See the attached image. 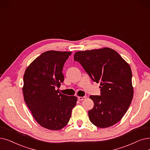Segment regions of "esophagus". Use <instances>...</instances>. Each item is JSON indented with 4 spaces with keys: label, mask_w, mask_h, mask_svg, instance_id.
<instances>
[{
    "label": "esophagus",
    "mask_w": 150,
    "mask_h": 150,
    "mask_svg": "<svg viewBox=\"0 0 150 150\" xmlns=\"http://www.w3.org/2000/svg\"><path fill=\"white\" fill-rule=\"evenodd\" d=\"M86 99V97L84 96V97H78V100H80V101H82L83 100H84Z\"/></svg>",
    "instance_id": "1"
}]
</instances>
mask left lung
<instances>
[{
  "instance_id": "8db88e82",
  "label": "left lung",
  "mask_w": 150,
  "mask_h": 150,
  "mask_svg": "<svg viewBox=\"0 0 150 150\" xmlns=\"http://www.w3.org/2000/svg\"><path fill=\"white\" fill-rule=\"evenodd\" d=\"M79 62L93 81L100 83V96H90L94 107L89 118L100 128L112 126L120 121L133 98L132 71L129 65L111 48L76 52Z\"/></svg>"
}]
</instances>
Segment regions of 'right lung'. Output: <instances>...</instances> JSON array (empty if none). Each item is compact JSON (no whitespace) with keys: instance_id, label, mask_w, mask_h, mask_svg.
Wrapping results in <instances>:
<instances>
[{"instance_id":"add662e5","label":"right lung","mask_w":150,"mask_h":150,"mask_svg":"<svg viewBox=\"0 0 150 150\" xmlns=\"http://www.w3.org/2000/svg\"><path fill=\"white\" fill-rule=\"evenodd\" d=\"M71 52L48 51L26 69L23 88L25 103L42 127L59 130L67 125L77 97L59 93L64 80L62 69Z\"/></svg>"}]
</instances>
